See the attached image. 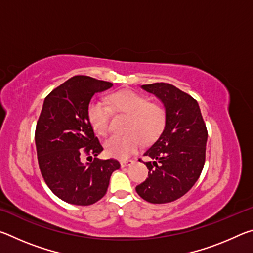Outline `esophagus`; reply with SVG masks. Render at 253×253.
I'll list each match as a JSON object with an SVG mask.
<instances>
[{
	"mask_svg": "<svg viewBox=\"0 0 253 253\" xmlns=\"http://www.w3.org/2000/svg\"><path fill=\"white\" fill-rule=\"evenodd\" d=\"M119 163H121V166H122V168H125V166H129V165H131L132 163H134V161H132V160H122V161L119 162Z\"/></svg>",
	"mask_w": 253,
	"mask_h": 253,
	"instance_id": "1",
	"label": "esophagus"
}]
</instances>
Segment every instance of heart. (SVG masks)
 I'll list each match as a JSON object with an SVG mask.
<instances>
[{
	"instance_id": "obj_1",
	"label": "heart",
	"mask_w": 253,
	"mask_h": 253,
	"mask_svg": "<svg viewBox=\"0 0 253 253\" xmlns=\"http://www.w3.org/2000/svg\"><path fill=\"white\" fill-rule=\"evenodd\" d=\"M111 110L129 117L126 125V132L129 134L111 136L104 144L111 157H129L139 148L142 140L153 142L165 127L166 111L162 105L154 104L135 91H119L109 97V106L92 101L88 107L89 122L98 135L105 136L109 131Z\"/></svg>"
}]
</instances>
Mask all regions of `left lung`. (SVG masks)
<instances>
[{
    "label": "left lung",
    "instance_id": "left-lung-1",
    "mask_svg": "<svg viewBox=\"0 0 253 253\" xmlns=\"http://www.w3.org/2000/svg\"><path fill=\"white\" fill-rule=\"evenodd\" d=\"M142 88L163 102L166 123L160 137L144 153L152 161L144 162L148 177L136 186V192L149 203L173 202L191 190L202 172L207 126L198 101L175 85L156 83Z\"/></svg>",
    "mask_w": 253,
    "mask_h": 253
}]
</instances>
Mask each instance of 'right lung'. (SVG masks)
<instances>
[{
	"mask_svg": "<svg viewBox=\"0 0 253 253\" xmlns=\"http://www.w3.org/2000/svg\"><path fill=\"white\" fill-rule=\"evenodd\" d=\"M111 87L108 81L75 76L44 99L34 136L38 162L46 185L67 203H96L106 194L111 174L121 168L113 158H97L104 148L88 118L93 95ZM83 155L95 158L84 163Z\"/></svg>",
	"mask_w": 253,
	"mask_h": 253,
	"instance_id": "obj_1",
	"label": "right lung"
}]
</instances>
